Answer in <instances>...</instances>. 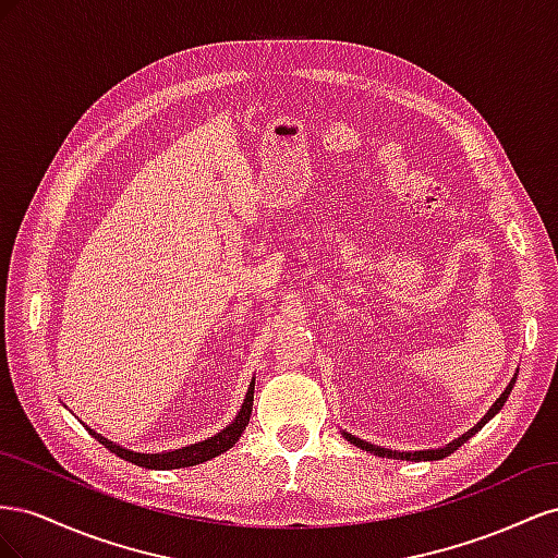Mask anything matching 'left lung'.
Here are the masks:
<instances>
[{
    "mask_svg": "<svg viewBox=\"0 0 558 558\" xmlns=\"http://www.w3.org/2000/svg\"><path fill=\"white\" fill-rule=\"evenodd\" d=\"M512 386H514V379L508 384V388H505V391L500 393V398L492 404V410H488L486 414H484V418L480 421L477 426H472L468 433H463L461 437H456L453 442H449L447 447H440V449H424V451H393V449H384V447H377V445H369V442H365V440H361V437H356V435H351V433H347V430H342V435L347 437V440L351 442V445H356V447H361V449H365V451H369V453H375V456H381V459H398V461H440V459H445V456H449V453H453L456 449H459L463 442H468L472 435H475L488 418L492 416H496L498 412H500V408L505 404V400H508V396H510V391H512Z\"/></svg>",
    "mask_w": 558,
    "mask_h": 558,
    "instance_id": "8db88e82",
    "label": "left lung"
}]
</instances>
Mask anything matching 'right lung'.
Here are the masks:
<instances>
[{
    "label": "right lung",
    "mask_w": 558,
    "mask_h": 558,
    "mask_svg": "<svg viewBox=\"0 0 558 558\" xmlns=\"http://www.w3.org/2000/svg\"><path fill=\"white\" fill-rule=\"evenodd\" d=\"M253 386H256V381L248 384V391H246V398L242 402V410L238 412V416H234L230 424L221 430L216 433L214 437H207V440L202 442H195V445H189V447H181V449H174V451H160V453H140V451H132V449H125L121 445H116L111 440H107V437H102L99 433H95L93 428H88V433L95 437L97 442H102L111 453L121 456V459L140 465V468H148V470H174V468H191V465H197V463H205V461H211L216 459L218 453L228 451L234 442L240 440L244 428L248 426V416H251V410H253Z\"/></svg>",
    "instance_id": "1"
}]
</instances>
